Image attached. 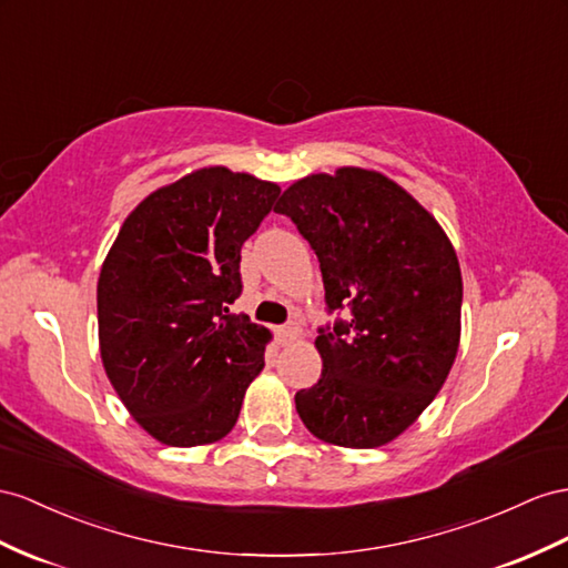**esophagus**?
I'll return each mask as SVG.
<instances>
[{
    "label": "esophagus",
    "mask_w": 568,
    "mask_h": 568,
    "mask_svg": "<svg viewBox=\"0 0 568 568\" xmlns=\"http://www.w3.org/2000/svg\"><path fill=\"white\" fill-rule=\"evenodd\" d=\"M297 333H300V326H297L295 322H290V324H285V326L278 328V338H281V343L285 345V343H290L293 338H297Z\"/></svg>",
    "instance_id": "obj_1"
}]
</instances>
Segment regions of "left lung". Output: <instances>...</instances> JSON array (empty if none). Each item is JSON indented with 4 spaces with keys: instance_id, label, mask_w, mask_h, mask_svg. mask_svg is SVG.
<instances>
[{
    "instance_id": "1",
    "label": "left lung",
    "mask_w": 568,
    "mask_h": 568,
    "mask_svg": "<svg viewBox=\"0 0 568 568\" xmlns=\"http://www.w3.org/2000/svg\"><path fill=\"white\" fill-rule=\"evenodd\" d=\"M287 215L322 268V379L295 394L318 439L376 448L408 429L439 394L460 338L463 281L439 223L403 186L372 170L312 174L283 192Z\"/></svg>"
}]
</instances>
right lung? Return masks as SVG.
I'll use <instances>...</instances> for the list:
<instances>
[{"mask_svg":"<svg viewBox=\"0 0 568 568\" xmlns=\"http://www.w3.org/2000/svg\"><path fill=\"white\" fill-rule=\"evenodd\" d=\"M281 189L203 168L129 213L98 281L100 357L136 423L168 446L235 427L271 333L232 314L240 252Z\"/></svg>","mask_w":568,"mask_h":568,"instance_id":"1","label":"right lung"}]
</instances>
